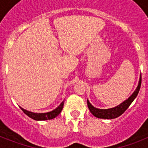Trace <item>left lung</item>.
Returning <instances> with one entry per match:
<instances>
[{
	"label": "left lung",
	"instance_id": "obj_1",
	"mask_svg": "<svg viewBox=\"0 0 148 148\" xmlns=\"http://www.w3.org/2000/svg\"><path fill=\"white\" fill-rule=\"evenodd\" d=\"M140 85H141V74L139 79L138 85L134 90V92L124 102L120 103L119 105L113 108H109V109H98V108H95L91 103L89 102L88 100V106L90 113L92 114L95 117H98V118H103V119H114L116 117H119L125 111V110L129 108V106L131 105V103L134 101V100L138 96V92L140 90Z\"/></svg>",
	"mask_w": 148,
	"mask_h": 148
}]
</instances>
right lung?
I'll use <instances>...</instances> for the list:
<instances>
[{"instance_id":"right-lung-1","label":"right lung","mask_w":148,"mask_h":148,"mask_svg":"<svg viewBox=\"0 0 148 148\" xmlns=\"http://www.w3.org/2000/svg\"><path fill=\"white\" fill-rule=\"evenodd\" d=\"M64 101H62L60 105L58 106V108L53 110L52 111H50V112L47 113H34L31 112V111H28V110H25L24 108H21L23 112L27 114L28 117H30L31 118L34 120H36V121H46V120H51L53 119L54 117H56L58 116L63 109V107H64Z\"/></svg>"}]
</instances>
